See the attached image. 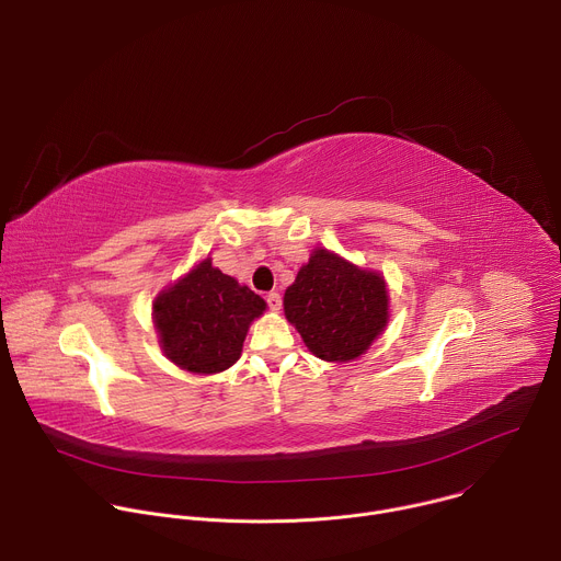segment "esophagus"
I'll use <instances>...</instances> for the list:
<instances>
[{
  "mask_svg": "<svg viewBox=\"0 0 561 561\" xmlns=\"http://www.w3.org/2000/svg\"><path fill=\"white\" fill-rule=\"evenodd\" d=\"M266 301H268V308H271V310H279V308H282V297H279V293H275V290L266 293Z\"/></svg>",
  "mask_w": 561,
  "mask_h": 561,
  "instance_id": "esophagus-1",
  "label": "esophagus"
}]
</instances>
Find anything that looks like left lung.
Returning a JSON list of instances; mask_svg holds the SVG:
<instances>
[{
  "instance_id": "1",
  "label": "left lung",
  "mask_w": 561,
  "mask_h": 561,
  "mask_svg": "<svg viewBox=\"0 0 561 561\" xmlns=\"http://www.w3.org/2000/svg\"><path fill=\"white\" fill-rule=\"evenodd\" d=\"M284 312L314 357L351 362L388 324L386 282L375 271L314 249L284 293Z\"/></svg>"
}]
</instances>
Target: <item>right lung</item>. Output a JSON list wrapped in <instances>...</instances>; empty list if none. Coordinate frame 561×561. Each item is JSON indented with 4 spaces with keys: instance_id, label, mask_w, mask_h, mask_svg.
<instances>
[{
    "instance_id": "right-lung-1",
    "label": "right lung",
    "mask_w": 561,
    "mask_h": 561,
    "mask_svg": "<svg viewBox=\"0 0 561 561\" xmlns=\"http://www.w3.org/2000/svg\"><path fill=\"white\" fill-rule=\"evenodd\" d=\"M264 310L260 295L215 268L210 257L152 301L164 355L197 375L230 368L242 355L251 322Z\"/></svg>"
}]
</instances>
